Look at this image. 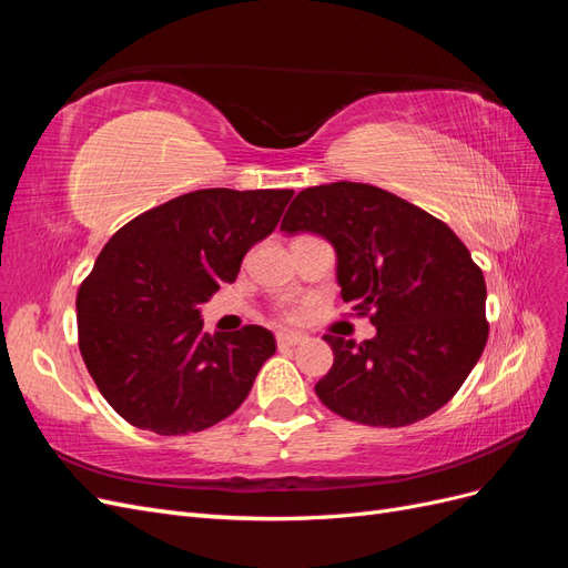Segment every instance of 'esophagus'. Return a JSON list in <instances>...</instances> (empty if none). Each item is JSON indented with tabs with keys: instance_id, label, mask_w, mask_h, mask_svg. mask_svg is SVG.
I'll use <instances>...</instances> for the list:
<instances>
[{
	"instance_id": "1",
	"label": "esophagus",
	"mask_w": 568,
	"mask_h": 568,
	"mask_svg": "<svg viewBox=\"0 0 568 568\" xmlns=\"http://www.w3.org/2000/svg\"><path fill=\"white\" fill-rule=\"evenodd\" d=\"M305 341V334L301 332H277V346H298V343Z\"/></svg>"
}]
</instances>
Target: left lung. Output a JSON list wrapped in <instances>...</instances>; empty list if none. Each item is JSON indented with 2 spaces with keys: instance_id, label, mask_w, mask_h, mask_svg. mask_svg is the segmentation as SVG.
I'll list each match as a JSON object with an SVG mask.
<instances>
[{
  "instance_id": "obj_1",
  "label": "left lung",
  "mask_w": 568,
  "mask_h": 568,
  "mask_svg": "<svg viewBox=\"0 0 568 568\" xmlns=\"http://www.w3.org/2000/svg\"><path fill=\"white\" fill-rule=\"evenodd\" d=\"M282 232H311L336 251L341 298L372 311L376 336L326 334L334 365L315 384L336 415L407 426L434 415L467 379L488 341L486 282L457 234L405 199L363 182L307 186Z\"/></svg>"
}]
</instances>
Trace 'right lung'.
Segmentation results:
<instances>
[{"label": "right lung", "instance_id": "add662e5", "mask_svg": "<svg viewBox=\"0 0 568 568\" xmlns=\"http://www.w3.org/2000/svg\"><path fill=\"white\" fill-rule=\"evenodd\" d=\"M291 189H201L118 230L78 291L80 353L120 417L159 436L203 432L246 400L277 351L265 326L203 332L201 305L274 232Z\"/></svg>", "mask_w": 568, "mask_h": 568}]
</instances>
